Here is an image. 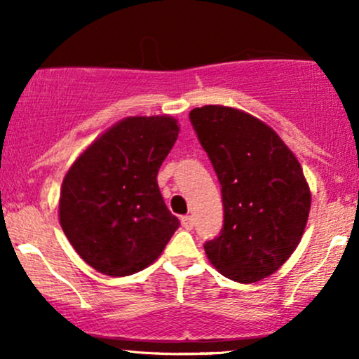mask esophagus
Masks as SVG:
<instances>
[{"label":"esophagus","mask_w":359,"mask_h":359,"mask_svg":"<svg viewBox=\"0 0 359 359\" xmlns=\"http://www.w3.org/2000/svg\"><path fill=\"white\" fill-rule=\"evenodd\" d=\"M180 222H182V228L192 229V226H194L192 216H182V217H180Z\"/></svg>","instance_id":"34e87169"}]
</instances>
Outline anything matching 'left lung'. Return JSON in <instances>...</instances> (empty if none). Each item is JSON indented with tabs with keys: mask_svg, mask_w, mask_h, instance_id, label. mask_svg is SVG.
<instances>
[{
	"mask_svg": "<svg viewBox=\"0 0 359 359\" xmlns=\"http://www.w3.org/2000/svg\"><path fill=\"white\" fill-rule=\"evenodd\" d=\"M189 119L221 184L224 209L205 255L234 282L266 278L290 258L306 229L311 192L300 163L271 128L240 109L203 106Z\"/></svg>",
	"mask_w": 359,
	"mask_h": 359,
	"instance_id": "left-lung-1",
	"label": "left lung"
}]
</instances>
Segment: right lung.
I'll return each instance as SVG.
<instances>
[{"label": "right lung", "instance_id": "add662e5", "mask_svg": "<svg viewBox=\"0 0 359 359\" xmlns=\"http://www.w3.org/2000/svg\"><path fill=\"white\" fill-rule=\"evenodd\" d=\"M177 137L179 126L168 116L126 118L67 172L60 226L93 269L111 277L137 273L160 257L180 226L156 182Z\"/></svg>", "mask_w": 359, "mask_h": 359}]
</instances>
